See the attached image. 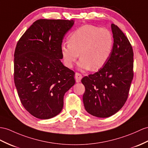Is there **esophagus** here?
I'll use <instances>...</instances> for the list:
<instances>
[{
	"label": "esophagus",
	"instance_id": "obj_1",
	"mask_svg": "<svg viewBox=\"0 0 148 148\" xmlns=\"http://www.w3.org/2000/svg\"><path fill=\"white\" fill-rule=\"evenodd\" d=\"M82 78V75L80 73H75V80H76V82L77 83L80 82Z\"/></svg>",
	"mask_w": 148,
	"mask_h": 148
}]
</instances>
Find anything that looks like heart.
<instances>
[{
	"label": "heart",
	"instance_id": "obj_1",
	"mask_svg": "<svg viewBox=\"0 0 148 148\" xmlns=\"http://www.w3.org/2000/svg\"><path fill=\"white\" fill-rule=\"evenodd\" d=\"M69 43L61 47L63 62L68 68L73 66L79 56L78 66L83 70H99L109 59L114 40L111 32L104 28L85 25L72 32Z\"/></svg>",
	"mask_w": 148,
	"mask_h": 148
}]
</instances>
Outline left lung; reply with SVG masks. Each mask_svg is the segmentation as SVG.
Listing matches in <instances>:
<instances>
[{"label": "left lung", "instance_id": "8db88e82", "mask_svg": "<svg viewBox=\"0 0 148 148\" xmlns=\"http://www.w3.org/2000/svg\"><path fill=\"white\" fill-rule=\"evenodd\" d=\"M114 44L109 59L103 67L82 79L85 91V109L100 118L117 113L127 99L133 78V50L130 42L119 28L111 24Z\"/></svg>", "mask_w": 148, "mask_h": 148}]
</instances>
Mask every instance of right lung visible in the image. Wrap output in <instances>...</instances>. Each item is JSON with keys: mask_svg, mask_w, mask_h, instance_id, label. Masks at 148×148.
<instances>
[{"mask_svg": "<svg viewBox=\"0 0 148 148\" xmlns=\"http://www.w3.org/2000/svg\"><path fill=\"white\" fill-rule=\"evenodd\" d=\"M73 20L39 19L17 42L14 83L21 103L32 116L48 119L60 113L65 93L75 84L73 71L64 66L61 47Z\"/></svg>", "mask_w": 148, "mask_h": 148, "instance_id": "right-lung-1", "label": "right lung"}]
</instances>
